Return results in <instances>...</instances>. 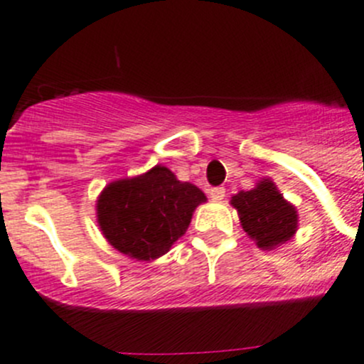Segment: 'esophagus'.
<instances>
[{
	"label": "esophagus",
	"instance_id": "esophagus-1",
	"mask_svg": "<svg viewBox=\"0 0 364 364\" xmlns=\"http://www.w3.org/2000/svg\"><path fill=\"white\" fill-rule=\"evenodd\" d=\"M210 197L213 200H222L225 197V188H222V186H215V188L210 190Z\"/></svg>",
	"mask_w": 364,
	"mask_h": 364
}]
</instances>
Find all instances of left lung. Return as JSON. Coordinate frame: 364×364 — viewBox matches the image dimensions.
I'll return each instance as SVG.
<instances>
[{
  "label": "left lung",
  "instance_id": "8db88e82",
  "mask_svg": "<svg viewBox=\"0 0 364 364\" xmlns=\"http://www.w3.org/2000/svg\"><path fill=\"white\" fill-rule=\"evenodd\" d=\"M240 224L259 249L272 250L287 243L299 229L297 208L288 203L276 183L264 178L252 190H240L231 197Z\"/></svg>",
  "mask_w": 364,
  "mask_h": 364
}]
</instances>
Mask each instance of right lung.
I'll return each mask as SVG.
<instances>
[{"instance_id":"right-lung-1","label":"right lung","mask_w":364,"mask_h":364,"mask_svg":"<svg viewBox=\"0 0 364 364\" xmlns=\"http://www.w3.org/2000/svg\"><path fill=\"white\" fill-rule=\"evenodd\" d=\"M206 200L196 185L154 165L105 186L96 200L97 225L119 252L136 261L158 259L185 235L196 208Z\"/></svg>"}]
</instances>
